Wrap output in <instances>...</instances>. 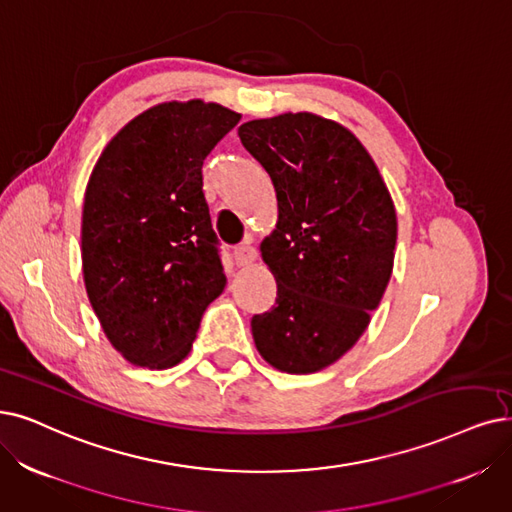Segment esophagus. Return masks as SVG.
I'll return each instance as SVG.
<instances>
[{"mask_svg":"<svg viewBox=\"0 0 512 512\" xmlns=\"http://www.w3.org/2000/svg\"><path fill=\"white\" fill-rule=\"evenodd\" d=\"M233 258L237 262V267H250V264L258 258V252H256L254 245L243 243V245H239V248H235Z\"/></svg>","mask_w":512,"mask_h":512,"instance_id":"34e87169","label":"esophagus"}]
</instances>
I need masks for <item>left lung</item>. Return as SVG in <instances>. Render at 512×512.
Segmentation results:
<instances>
[{
    "mask_svg": "<svg viewBox=\"0 0 512 512\" xmlns=\"http://www.w3.org/2000/svg\"><path fill=\"white\" fill-rule=\"evenodd\" d=\"M241 145L269 172L275 231L260 243L277 281L273 309L252 317L262 359L313 374L361 338L393 273L397 214L359 138L313 113L239 126Z\"/></svg>",
    "mask_w": 512,
    "mask_h": 512,
    "instance_id": "1",
    "label": "left lung"
}]
</instances>
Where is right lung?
<instances>
[{"instance_id": "right-lung-1", "label": "right lung", "mask_w": 512, "mask_h": 512, "mask_svg": "<svg viewBox=\"0 0 512 512\" xmlns=\"http://www.w3.org/2000/svg\"><path fill=\"white\" fill-rule=\"evenodd\" d=\"M241 115L216 102H161L100 153L81 214V262L92 309L130 363L168 370L191 351L227 277L203 161Z\"/></svg>"}]
</instances>
